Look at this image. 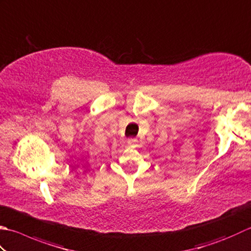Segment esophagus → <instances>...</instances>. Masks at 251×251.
<instances>
[{
  "label": "esophagus",
  "mask_w": 251,
  "mask_h": 251,
  "mask_svg": "<svg viewBox=\"0 0 251 251\" xmlns=\"http://www.w3.org/2000/svg\"><path fill=\"white\" fill-rule=\"evenodd\" d=\"M127 142H128V145H134V144H136L137 140L134 139V138H130V139H128V141H127Z\"/></svg>",
  "instance_id": "34e87169"
}]
</instances>
